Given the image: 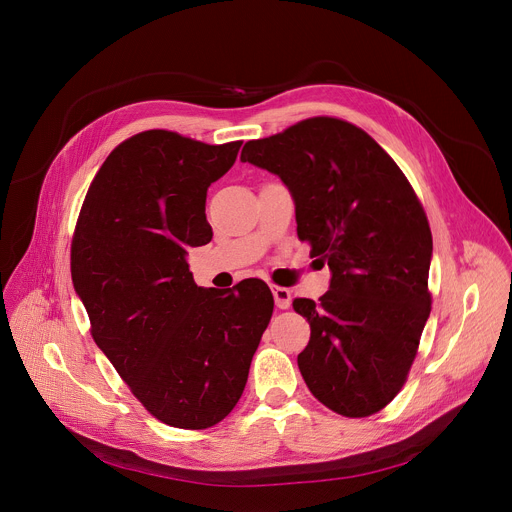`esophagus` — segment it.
Masks as SVG:
<instances>
[{"label": "esophagus", "instance_id": "34e87169", "mask_svg": "<svg viewBox=\"0 0 512 512\" xmlns=\"http://www.w3.org/2000/svg\"><path fill=\"white\" fill-rule=\"evenodd\" d=\"M271 294L275 300V306L279 310H287L291 306V291L287 287H279V285H271Z\"/></svg>", "mask_w": 512, "mask_h": 512}]
</instances>
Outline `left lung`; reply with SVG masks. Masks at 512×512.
<instances>
[{"mask_svg":"<svg viewBox=\"0 0 512 512\" xmlns=\"http://www.w3.org/2000/svg\"><path fill=\"white\" fill-rule=\"evenodd\" d=\"M241 162L267 170L296 204L298 237L330 267L298 354L312 395L344 417L381 411L401 391L429 318L431 231L391 156L352 123L314 117L247 141Z\"/></svg>","mask_w":512,"mask_h":512,"instance_id":"left-lung-1","label":"left lung"}]
</instances>
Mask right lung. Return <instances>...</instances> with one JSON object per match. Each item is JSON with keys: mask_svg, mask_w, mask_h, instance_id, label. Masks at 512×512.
Returning a JSON list of instances; mask_svg holds the SVG:
<instances>
[{"mask_svg": "<svg viewBox=\"0 0 512 512\" xmlns=\"http://www.w3.org/2000/svg\"><path fill=\"white\" fill-rule=\"evenodd\" d=\"M243 141L208 145L143 131L109 154L83 202L70 271L97 346L160 421L206 429L243 395L273 314L261 279L198 287L188 249L206 245V190Z\"/></svg>", "mask_w": 512, "mask_h": 512, "instance_id": "right-lung-1", "label": "right lung"}]
</instances>
